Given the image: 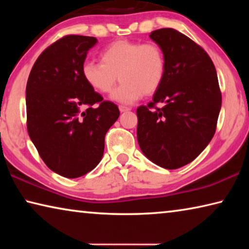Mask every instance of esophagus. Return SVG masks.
<instances>
[{
  "label": "esophagus",
  "mask_w": 249,
  "mask_h": 249,
  "mask_svg": "<svg viewBox=\"0 0 249 249\" xmlns=\"http://www.w3.org/2000/svg\"><path fill=\"white\" fill-rule=\"evenodd\" d=\"M120 111L123 113V112H127V111H130V108L127 107H123V105H120Z\"/></svg>",
  "instance_id": "esophagus-1"
}]
</instances>
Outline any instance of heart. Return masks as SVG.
Masks as SVG:
<instances>
[{
    "mask_svg": "<svg viewBox=\"0 0 249 249\" xmlns=\"http://www.w3.org/2000/svg\"><path fill=\"white\" fill-rule=\"evenodd\" d=\"M100 60L84 62L81 67L83 80L92 90L107 94L120 79L122 82L112 99L123 104L136 102L142 94H154L166 75L165 53L155 43L113 41L100 53Z\"/></svg>",
    "mask_w": 249,
    "mask_h": 249,
    "instance_id": "heart-1",
    "label": "heart"
}]
</instances>
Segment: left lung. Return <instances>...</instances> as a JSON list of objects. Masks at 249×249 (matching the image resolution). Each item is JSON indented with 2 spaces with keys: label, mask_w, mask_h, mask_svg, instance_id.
Wrapping results in <instances>:
<instances>
[{
  "label": "left lung",
  "mask_w": 249,
  "mask_h": 249,
  "mask_svg": "<svg viewBox=\"0 0 249 249\" xmlns=\"http://www.w3.org/2000/svg\"><path fill=\"white\" fill-rule=\"evenodd\" d=\"M149 37L166 57V75L153 101L137 108L142 153L165 169H178L199 156L215 134L222 94L213 61L201 46L174 28ZM163 103L162 108L155 104Z\"/></svg>",
  "instance_id": "left-lung-1"
}]
</instances>
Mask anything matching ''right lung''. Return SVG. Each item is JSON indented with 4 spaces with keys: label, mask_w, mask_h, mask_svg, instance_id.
<instances>
[{
    "label": "right lung",
    "mask_w": 249,
    "mask_h": 249,
    "mask_svg": "<svg viewBox=\"0 0 249 249\" xmlns=\"http://www.w3.org/2000/svg\"><path fill=\"white\" fill-rule=\"evenodd\" d=\"M95 37L67 35L46 48L26 86L27 130L50 170L78 178L98 166L104 138L120 116L82 78L81 67Z\"/></svg>",
    "instance_id": "add662e5"
}]
</instances>
